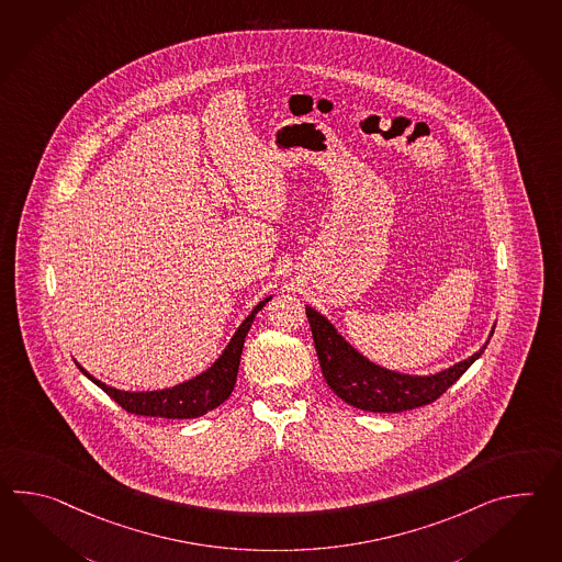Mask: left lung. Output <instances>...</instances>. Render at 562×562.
<instances>
[{
  "mask_svg": "<svg viewBox=\"0 0 562 562\" xmlns=\"http://www.w3.org/2000/svg\"><path fill=\"white\" fill-rule=\"evenodd\" d=\"M306 316L311 323L314 347L328 387L345 403L362 412H409L415 407L434 403L480 359V355L486 350L490 342L487 338L486 345L472 357L456 362L453 367L439 373H400L369 361L338 333L325 314L314 311L308 304ZM492 335L494 328L490 330V337Z\"/></svg>",
  "mask_w": 562,
  "mask_h": 562,
  "instance_id": "1",
  "label": "left lung"
}]
</instances>
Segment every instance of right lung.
<instances>
[{
  "instance_id": "1",
  "label": "right lung",
  "mask_w": 562,
  "mask_h": 562,
  "mask_svg": "<svg viewBox=\"0 0 562 562\" xmlns=\"http://www.w3.org/2000/svg\"><path fill=\"white\" fill-rule=\"evenodd\" d=\"M268 300H272V296L258 302L256 308L246 316V321L237 326L234 337L210 369H205L203 373L175 387L159 389V391H123V389L109 387L106 383L94 379L85 367H80L75 361L76 367L82 371V374H87L94 385H99L109 397H113L125 412L145 415V417H167V419L201 417L220 407L236 387L244 340L256 314L262 311Z\"/></svg>"
}]
</instances>
